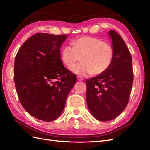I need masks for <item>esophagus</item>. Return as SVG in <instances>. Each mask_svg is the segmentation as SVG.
I'll list each match as a JSON object with an SVG mask.
<instances>
[{"label":"esophagus","mask_w":150,"mask_h":150,"mask_svg":"<svg viewBox=\"0 0 150 150\" xmlns=\"http://www.w3.org/2000/svg\"><path fill=\"white\" fill-rule=\"evenodd\" d=\"M77 80L79 81H83L84 79L82 78V77H79V76H78V77H77Z\"/></svg>","instance_id":"obj_1"}]
</instances>
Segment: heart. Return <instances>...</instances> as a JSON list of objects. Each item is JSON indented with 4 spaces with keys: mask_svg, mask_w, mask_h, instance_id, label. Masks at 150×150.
I'll list each match as a JSON object with an SVG mask.
<instances>
[{
    "mask_svg": "<svg viewBox=\"0 0 150 150\" xmlns=\"http://www.w3.org/2000/svg\"><path fill=\"white\" fill-rule=\"evenodd\" d=\"M114 51L111 44L100 39L82 37L72 42L62 50L60 58L66 66L71 67L80 60L83 62L70 68V70L80 76L91 74L100 75L110 66L113 59Z\"/></svg>",
    "mask_w": 150,
    "mask_h": 150,
    "instance_id": "heart-1",
    "label": "heart"
}]
</instances>
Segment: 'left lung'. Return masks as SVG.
Returning a JSON list of instances; mask_svg holds the SVG:
<instances>
[{"label": "left lung", "mask_w": 150, "mask_h": 150, "mask_svg": "<svg viewBox=\"0 0 150 150\" xmlns=\"http://www.w3.org/2000/svg\"><path fill=\"white\" fill-rule=\"evenodd\" d=\"M114 51L106 71L86 81V103L91 113L100 121L114 119L128 103L133 75L132 59L122 38L113 30L108 32Z\"/></svg>", "instance_id": "obj_1"}]
</instances>
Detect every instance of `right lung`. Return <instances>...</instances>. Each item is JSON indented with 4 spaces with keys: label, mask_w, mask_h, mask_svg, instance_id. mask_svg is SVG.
<instances>
[{
    "label": "right lung",
    "mask_w": 150,
    "mask_h": 150,
    "mask_svg": "<svg viewBox=\"0 0 150 150\" xmlns=\"http://www.w3.org/2000/svg\"><path fill=\"white\" fill-rule=\"evenodd\" d=\"M68 35L39 33L17 53L14 81L22 106L31 116L46 122L57 119L77 77L63 66L60 47Z\"/></svg>",
    "instance_id": "obj_1"
}]
</instances>
